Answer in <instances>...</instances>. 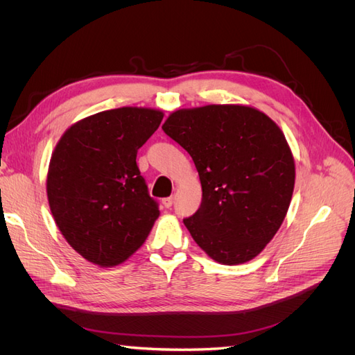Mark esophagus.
<instances>
[{"instance_id": "34e87169", "label": "esophagus", "mask_w": 355, "mask_h": 355, "mask_svg": "<svg viewBox=\"0 0 355 355\" xmlns=\"http://www.w3.org/2000/svg\"><path fill=\"white\" fill-rule=\"evenodd\" d=\"M163 206H164L166 209H170L171 206H173V197H167V198H164V200H163Z\"/></svg>"}]
</instances>
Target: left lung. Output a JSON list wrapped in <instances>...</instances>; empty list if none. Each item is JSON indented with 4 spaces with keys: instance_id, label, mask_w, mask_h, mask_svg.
Instances as JSON below:
<instances>
[{
    "instance_id": "1",
    "label": "left lung",
    "mask_w": 355,
    "mask_h": 355,
    "mask_svg": "<svg viewBox=\"0 0 355 355\" xmlns=\"http://www.w3.org/2000/svg\"><path fill=\"white\" fill-rule=\"evenodd\" d=\"M163 130L200 176L201 206L184 219L192 239L219 263L253 259L282 227L293 194L295 161L283 132L240 105L180 110Z\"/></svg>"
}]
</instances>
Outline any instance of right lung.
Listing matches in <instances>:
<instances>
[{"label": "right lung", "mask_w": 355, "mask_h": 355, "mask_svg": "<svg viewBox=\"0 0 355 355\" xmlns=\"http://www.w3.org/2000/svg\"><path fill=\"white\" fill-rule=\"evenodd\" d=\"M163 112L118 108L73 124L51 155L47 197L73 250L101 266L125 261L146 240L158 202L136 163Z\"/></svg>", "instance_id": "add662e5"}]
</instances>
